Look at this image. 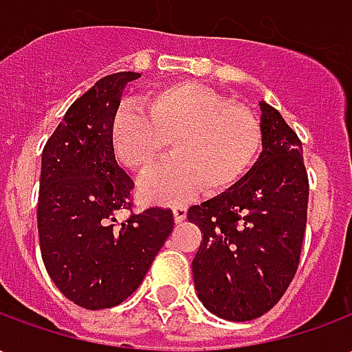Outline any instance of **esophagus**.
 Wrapping results in <instances>:
<instances>
[{
	"mask_svg": "<svg viewBox=\"0 0 352 352\" xmlns=\"http://www.w3.org/2000/svg\"><path fill=\"white\" fill-rule=\"evenodd\" d=\"M173 219H175V222H183L186 219V207L177 206L173 209Z\"/></svg>",
	"mask_w": 352,
	"mask_h": 352,
	"instance_id": "34e87169",
	"label": "esophagus"
}]
</instances>
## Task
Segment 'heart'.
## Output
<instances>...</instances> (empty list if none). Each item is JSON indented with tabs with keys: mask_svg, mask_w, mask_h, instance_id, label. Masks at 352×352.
I'll list each match as a JSON object with an SVG mask.
<instances>
[{
	"mask_svg": "<svg viewBox=\"0 0 352 352\" xmlns=\"http://www.w3.org/2000/svg\"><path fill=\"white\" fill-rule=\"evenodd\" d=\"M141 113L120 107L109 139L124 168L145 175L171 143L175 158L141 181L148 204H181L206 188L222 194L241 183L262 148V126L251 109L237 105L194 80L154 88L141 100Z\"/></svg>",
	"mask_w": 352,
	"mask_h": 352,
	"instance_id": "b5f03b06",
	"label": "heart"
}]
</instances>
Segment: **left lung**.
<instances>
[{"label": "left lung", "mask_w": 352, "mask_h": 352, "mask_svg": "<svg viewBox=\"0 0 352 352\" xmlns=\"http://www.w3.org/2000/svg\"><path fill=\"white\" fill-rule=\"evenodd\" d=\"M262 153L232 190L188 209L201 230L192 262L198 298L234 322L262 317L279 302L300 262L309 181L302 141L277 109L260 101Z\"/></svg>", "instance_id": "8db88e82"}]
</instances>
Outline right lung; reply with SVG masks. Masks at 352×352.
Returning <instances> with one entry per match:
<instances>
[{
    "label": "right lung",
    "instance_id": "obj_1",
    "mask_svg": "<svg viewBox=\"0 0 352 352\" xmlns=\"http://www.w3.org/2000/svg\"><path fill=\"white\" fill-rule=\"evenodd\" d=\"M139 73L100 79L73 101L41 156L37 230L45 267L58 290L85 309L122 303L145 279L173 230L171 209L151 207L116 226L130 209L133 181L109 139L122 90Z\"/></svg>",
    "mask_w": 352,
    "mask_h": 352
}]
</instances>
